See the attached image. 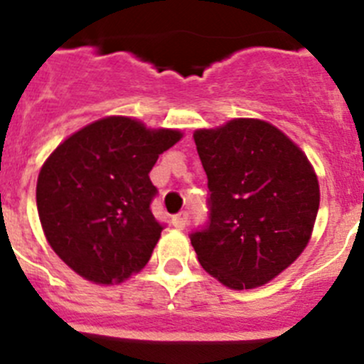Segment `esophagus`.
<instances>
[{
	"label": "esophagus",
	"mask_w": 364,
	"mask_h": 364,
	"mask_svg": "<svg viewBox=\"0 0 364 364\" xmlns=\"http://www.w3.org/2000/svg\"><path fill=\"white\" fill-rule=\"evenodd\" d=\"M172 224H174L176 230H185V226L188 224V213L179 212L178 215L172 217Z\"/></svg>",
	"instance_id": "1"
}]
</instances>
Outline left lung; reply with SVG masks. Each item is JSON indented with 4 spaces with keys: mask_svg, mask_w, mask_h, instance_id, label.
Masks as SVG:
<instances>
[{
    "mask_svg": "<svg viewBox=\"0 0 364 364\" xmlns=\"http://www.w3.org/2000/svg\"><path fill=\"white\" fill-rule=\"evenodd\" d=\"M208 176V228L190 235L203 269L242 291L267 284L304 253L320 208L305 152L273 124L233 118L193 131Z\"/></svg>",
    "mask_w": 364,
    "mask_h": 364,
    "instance_id": "1",
    "label": "left lung"
}]
</instances>
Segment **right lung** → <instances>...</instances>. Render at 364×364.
Wrapping results in <instances>:
<instances>
[{
    "mask_svg": "<svg viewBox=\"0 0 364 364\" xmlns=\"http://www.w3.org/2000/svg\"><path fill=\"white\" fill-rule=\"evenodd\" d=\"M181 138L179 129L105 117L57 145L41 166L36 199L44 237L70 269L113 285L147 266L163 230L151 212L149 172Z\"/></svg>",
    "mask_w": 364,
    "mask_h": 364,
    "instance_id": "1",
    "label": "right lung"
}]
</instances>
